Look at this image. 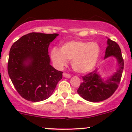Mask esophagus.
I'll list each match as a JSON object with an SVG mask.
<instances>
[{
    "mask_svg": "<svg viewBox=\"0 0 132 132\" xmlns=\"http://www.w3.org/2000/svg\"><path fill=\"white\" fill-rule=\"evenodd\" d=\"M63 77H66V78H70L71 77V75L69 73H63Z\"/></svg>",
    "mask_w": 132,
    "mask_h": 132,
    "instance_id": "34e87169",
    "label": "esophagus"
}]
</instances>
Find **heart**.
I'll list each match as a JSON object with an SVG mask.
<instances>
[{
	"mask_svg": "<svg viewBox=\"0 0 132 132\" xmlns=\"http://www.w3.org/2000/svg\"><path fill=\"white\" fill-rule=\"evenodd\" d=\"M100 52L99 45L96 42L71 41L64 43L61 49L55 47L50 56L57 68L66 66L71 60V66L75 71L84 73L94 68Z\"/></svg>",
	"mask_w": 132,
	"mask_h": 132,
	"instance_id": "obj_1",
	"label": "heart"
}]
</instances>
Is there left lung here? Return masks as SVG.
I'll return each mask as SVG.
<instances>
[{"mask_svg":"<svg viewBox=\"0 0 132 132\" xmlns=\"http://www.w3.org/2000/svg\"><path fill=\"white\" fill-rule=\"evenodd\" d=\"M110 56L116 58L118 69L107 80H103L101 78L97 70L82 77L83 82L81 83L77 93L86 100L91 102H102L111 96L118 89L123 73L124 60L118 44L108 39L105 59Z\"/></svg>","mask_w":132,"mask_h":132,"instance_id":"obj_1","label":"left lung"}]
</instances>
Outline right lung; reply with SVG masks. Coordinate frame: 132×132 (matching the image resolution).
<instances>
[{"label": "right lung", "instance_id": "add662e5", "mask_svg": "<svg viewBox=\"0 0 132 132\" xmlns=\"http://www.w3.org/2000/svg\"><path fill=\"white\" fill-rule=\"evenodd\" d=\"M58 34L30 32L13 43L7 71L20 95L30 102H41L52 94L62 72L50 65L48 46Z\"/></svg>", "mask_w": 132, "mask_h": 132}]
</instances>
